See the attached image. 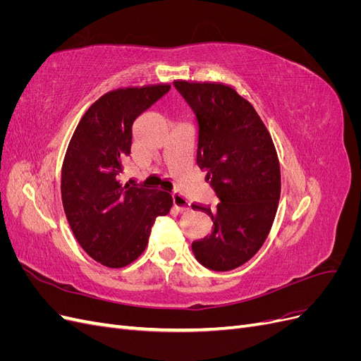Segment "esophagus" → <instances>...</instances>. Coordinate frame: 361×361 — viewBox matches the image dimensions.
Instances as JSON below:
<instances>
[{
  "mask_svg": "<svg viewBox=\"0 0 361 361\" xmlns=\"http://www.w3.org/2000/svg\"><path fill=\"white\" fill-rule=\"evenodd\" d=\"M173 207L178 212L183 214V212H188L191 209V203L185 199L180 192H174L173 194Z\"/></svg>",
  "mask_w": 361,
  "mask_h": 361,
  "instance_id": "34e87169",
  "label": "esophagus"
}]
</instances>
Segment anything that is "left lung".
<instances>
[{"label":"left lung","instance_id":"obj_1","mask_svg":"<svg viewBox=\"0 0 361 361\" xmlns=\"http://www.w3.org/2000/svg\"><path fill=\"white\" fill-rule=\"evenodd\" d=\"M197 117V164L206 170L216 209L192 204L212 218L209 236L191 248L200 264L231 271L253 257L274 223L281 180L279 157L255 106L221 82L176 81Z\"/></svg>","mask_w":361,"mask_h":361}]
</instances>
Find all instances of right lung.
Masks as SVG:
<instances>
[{
	"mask_svg": "<svg viewBox=\"0 0 361 361\" xmlns=\"http://www.w3.org/2000/svg\"><path fill=\"white\" fill-rule=\"evenodd\" d=\"M169 84L126 87L101 96L76 126L61 167V200L76 241L96 262L123 268L143 253L171 194L118 180L130 154L135 118Z\"/></svg>",
	"mask_w": 361,
	"mask_h": 361,
	"instance_id": "obj_1",
	"label": "right lung"
}]
</instances>
